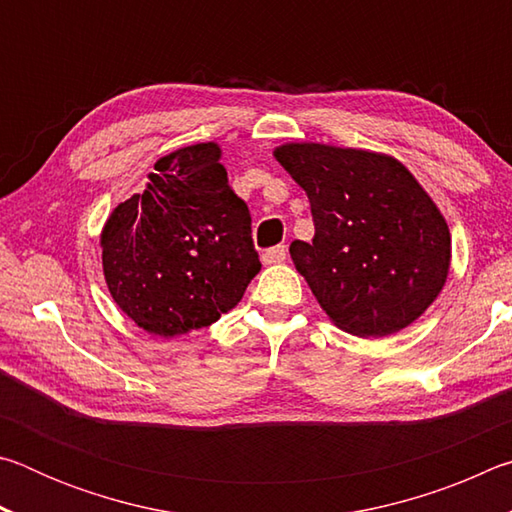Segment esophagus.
Here are the masks:
<instances>
[{"label":"esophagus","mask_w":512,"mask_h":512,"mask_svg":"<svg viewBox=\"0 0 512 512\" xmlns=\"http://www.w3.org/2000/svg\"><path fill=\"white\" fill-rule=\"evenodd\" d=\"M287 259V246H275V248H268L266 253L262 255V262L264 264H280Z\"/></svg>","instance_id":"1"}]
</instances>
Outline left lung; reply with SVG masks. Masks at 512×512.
I'll return each mask as SVG.
<instances>
[{
  "label": "left lung",
  "mask_w": 512,
  "mask_h": 512,
  "mask_svg": "<svg viewBox=\"0 0 512 512\" xmlns=\"http://www.w3.org/2000/svg\"><path fill=\"white\" fill-rule=\"evenodd\" d=\"M273 158L305 189L316 235L289 253L332 323L384 339L415 323L443 291L452 235L443 212L393 155L287 142Z\"/></svg>",
  "instance_id": "obj_1"
}]
</instances>
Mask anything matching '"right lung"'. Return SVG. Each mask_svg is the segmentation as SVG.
Here are the masks:
<instances>
[{
    "instance_id": "1",
    "label": "right lung",
    "mask_w": 512,
    "mask_h": 512,
    "mask_svg": "<svg viewBox=\"0 0 512 512\" xmlns=\"http://www.w3.org/2000/svg\"><path fill=\"white\" fill-rule=\"evenodd\" d=\"M221 155L216 142L162 155L144 192L103 223L110 296L153 336L173 339L216 323L262 268L248 205L230 189Z\"/></svg>"
}]
</instances>
